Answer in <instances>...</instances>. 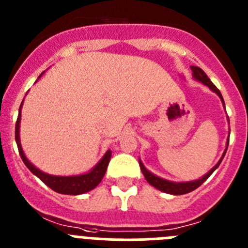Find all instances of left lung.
Returning a JSON list of instances; mask_svg holds the SVG:
<instances>
[{"label": "left lung", "instance_id": "left-lung-1", "mask_svg": "<svg viewBox=\"0 0 248 248\" xmlns=\"http://www.w3.org/2000/svg\"><path fill=\"white\" fill-rule=\"evenodd\" d=\"M190 69H191V71H193L194 79L198 80V81H200V82H202L204 85L209 86V88H210L214 93H217L218 97L221 99L222 104H224V106H225V102H224V99H222L221 93H220V90H218V89L214 85L213 82H211V80L207 78V75L205 74L204 70H202V69H200L199 66H190ZM227 146H229V140H227L226 149H225L224 155H222V157L220 158V160L217 162V164H216V166L214 167V168L211 169L209 173L205 174L204 177L200 178V179H198V180H193V182L175 183V182H170V180H167V179H163V178L157 177V175H155L153 173H151V171H149L148 169L143 166V163L140 162V170H142V173H143V175H144V178H146L147 182H148L151 185H153L155 188H157L158 190L163 191V193H168V194H171V195H183V194H188V193H190V191L195 190L196 188H199L200 185H202V183H204L205 180H206L207 178L210 177L211 174L214 173V170H215V169L220 166V163H221L222 158H224L225 153H226V151H227Z\"/></svg>", "mask_w": 248, "mask_h": 248}]
</instances>
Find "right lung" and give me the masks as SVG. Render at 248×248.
Masks as SVG:
<instances>
[{"mask_svg":"<svg viewBox=\"0 0 248 248\" xmlns=\"http://www.w3.org/2000/svg\"><path fill=\"white\" fill-rule=\"evenodd\" d=\"M41 78V77H39ZM38 78V79H39ZM23 101H22L21 106H19L18 117H17V122H16V143L18 147L19 155H21L22 160L27 166V168L30 169L35 177H38L46 185H48L52 190L57 191L59 194H66V195H79V194L88 193V191L93 190V188H96L99 183L101 182L104 178L106 169H108V162L111 159V151H108L105 153L104 157L100 159L96 166L93 167L89 173L80 174V175H71V177H59V175H50L44 171L39 170L35 168L30 160L27 159L26 155H24L23 149L21 146V140H19V124H21V108Z\"/></svg>","mask_w":248,"mask_h":248,"instance_id":"add662e5","label":"right lung"}]
</instances>
